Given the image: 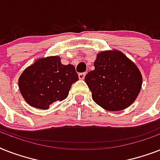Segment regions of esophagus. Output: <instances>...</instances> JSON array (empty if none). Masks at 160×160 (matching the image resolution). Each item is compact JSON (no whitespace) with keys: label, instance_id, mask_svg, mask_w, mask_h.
I'll return each instance as SVG.
<instances>
[{"label":"esophagus","instance_id":"obj_1","mask_svg":"<svg viewBox=\"0 0 160 160\" xmlns=\"http://www.w3.org/2000/svg\"><path fill=\"white\" fill-rule=\"evenodd\" d=\"M85 75H86V73H80V74H79V78H80V80H84V79H85Z\"/></svg>","mask_w":160,"mask_h":160}]
</instances>
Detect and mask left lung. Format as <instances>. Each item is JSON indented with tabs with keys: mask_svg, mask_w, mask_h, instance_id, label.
Instances as JSON below:
<instances>
[{
	"mask_svg": "<svg viewBox=\"0 0 160 160\" xmlns=\"http://www.w3.org/2000/svg\"><path fill=\"white\" fill-rule=\"evenodd\" d=\"M94 65L85 81L97 105L118 111L133 104L142 86L141 73L133 61L114 50L98 54Z\"/></svg>",
	"mask_w": 160,
	"mask_h": 160,
	"instance_id": "obj_1",
	"label": "left lung"
}]
</instances>
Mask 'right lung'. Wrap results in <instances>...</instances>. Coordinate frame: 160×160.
<instances>
[{"label":"right lung","instance_id":"1","mask_svg":"<svg viewBox=\"0 0 160 160\" xmlns=\"http://www.w3.org/2000/svg\"><path fill=\"white\" fill-rule=\"evenodd\" d=\"M79 80L74 65H62L59 56L40 58L24 70L19 89L29 105L48 109L55 101L65 100L73 83Z\"/></svg>","mask_w":160,"mask_h":160}]
</instances>
